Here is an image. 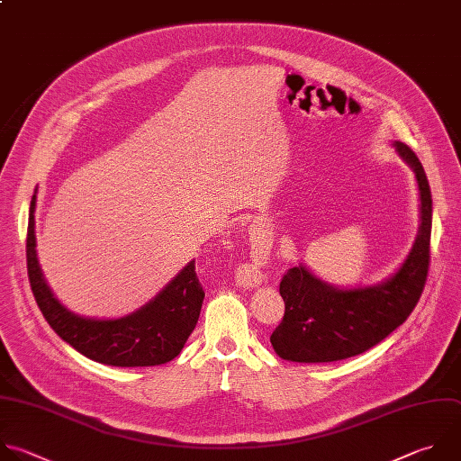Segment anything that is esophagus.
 <instances>
[{"instance_id": "1", "label": "esophagus", "mask_w": 461, "mask_h": 461, "mask_svg": "<svg viewBox=\"0 0 461 461\" xmlns=\"http://www.w3.org/2000/svg\"><path fill=\"white\" fill-rule=\"evenodd\" d=\"M257 242V240H255ZM253 249H255V246H253ZM266 248H257L255 249V253H266L264 251ZM242 273H244V278H246V285H249V287H253V285H260L262 282H264V275H262V271H260V267L257 266V264H248V266H244V269H242Z\"/></svg>"}]
</instances>
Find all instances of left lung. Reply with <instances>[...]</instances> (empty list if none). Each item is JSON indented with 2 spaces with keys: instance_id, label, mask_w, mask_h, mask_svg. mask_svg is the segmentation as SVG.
Here are the masks:
<instances>
[{
  "instance_id": "1",
  "label": "left lung",
  "mask_w": 461,
  "mask_h": 461,
  "mask_svg": "<svg viewBox=\"0 0 461 461\" xmlns=\"http://www.w3.org/2000/svg\"><path fill=\"white\" fill-rule=\"evenodd\" d=\"M393 146L418 186L420 226L409 255L391 276L355 287L330 284L302 262L291 267L280 282L284 319L269 339L282 360L322 364L357 357L402 326L418 303L429 271L432 199L414 151L400 140Z\"/></svg>"
}]
</instances>
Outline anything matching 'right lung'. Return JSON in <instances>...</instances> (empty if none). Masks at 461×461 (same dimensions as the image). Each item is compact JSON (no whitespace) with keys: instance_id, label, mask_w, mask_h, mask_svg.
Segmentation results:
<instances>
[{"instance_id":"right-lung-1","label":"right lung","mask_w":461,"mask_h":461,"mask_svg":"<svg viewBox=\"0 0 461 461\" xmlns=\"http://www.w3.org/2000/svg\"><path fill=\"white\" fill-rule=\"evenodd\" d=\"M38 194V190H36ZM36 194L29 210V280L49 326L86 358L115 367H148L174 360L197 326L204 291L190 260L156 296L119 319H94L70 312L47 284L36 251Z\"/></svg>"}]
</instances>
